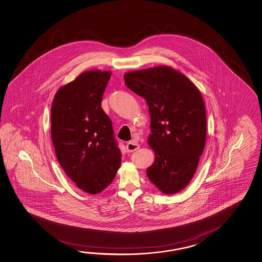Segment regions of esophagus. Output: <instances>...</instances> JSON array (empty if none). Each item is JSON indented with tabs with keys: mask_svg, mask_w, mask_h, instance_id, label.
<instances>
[{
	"mask_svg": "<svg viewBox=\"0 0 262 262\" xmlns=\"http://www.w3.org/2000/svg\"><path fill=\"white\" fill-rule=\"evenodd\" d=\"M139 148H140L139 143H138L137 142H135L134 140L128 142V143H127V145H126V149H127V151H128V152H133L134 150H138Z\"/></svg>",
	"mask_w": 262,
	"mask_h": 262,
	"instance_id": "34e87169",
	"label": "esophagus"
}]
</instances>
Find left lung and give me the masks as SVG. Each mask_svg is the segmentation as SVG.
<instances>
[{"instance_id":"left-lung-1","label":"left lung","mask_w":262,"mask_h":262,"mask_svg":"<svg viewBox=\"0 0 262 262\" xmlns=\"http://www.w3.org/2000/svg\"><path fill=\"white\" fill-rule=\"evenodd\" d=\"M124 80L149 107L148 144L155 159L147 176L162 193H178L192 180L205 148L206 113L201 92L167 66L127 72Z\"/></svg>"}]
</instances>
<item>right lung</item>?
<instances>
[{"label":"right lung","instance_id":"right-lung-1","mask_svg":"<svg viewBox=\"0 0 262 262\" xmlns=\"http://www.w3.org/2000/svg\"><path fill=\"white\" fill-rule=\"evenodd\" d=\"M111 71L90 70L57 90L51 107L56 158L78 188L90 194L112 184L121 163L112 122L101 107Z\"/></svg>","mask_w":262,"mask_h":262}]
</instances>
